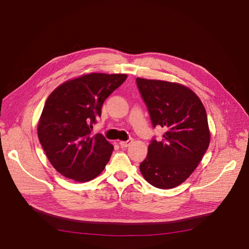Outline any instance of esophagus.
<instances>
[{
  "label": "esophagus",
  "mask_w": 249,
  "mask_h": 249,
  "mask_svg": "<svg viewBox=\"0 0 249 249\" xmlns=\"http://www.w3.org/2000/svg\"><path fill=\"white\" fill-rule=\"evenodd\" d=\"M132 142H133V139L131 138V139H127L126 141H120L119 142V145L122 146V147H124V148H125L127 146H130L132 144Z\"/></svg>",
  "instance_id": "obj_1"
}]
</instances>
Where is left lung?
I'll list each match as a JSON object with an SVG mask.
<instances>
[{"label":"left lung","instance_id":"8db88e82","mask_svg":"<svg viewBox=\"0 0 249 249\" xmlns=\"http://www.w3.org/2000/svg\"><path fill=\"white\" fill-rule=\"evenodd\" d=\"M136 83L153 126L166 131L161 141H150L140 171L150 185L171 189L191 176L207 152V112L199 97L178 83L141 78Z\"/></svg>","mask_w":249,"mask_h":249}]
</instances>
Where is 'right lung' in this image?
<instances>
[{
	"label": "right lung",
	"mask_w": 249,
	"mask_h": 249,
	"mask_svg": "<svg viewBox=\"0 0 249 249\" xmlns=\"http://www.w3.org/2000/svg\"><path fill=\"white\" fill-rule=\"evenodd\" d=\"M126 77L85 74L63 83L48 97L37 133L53 167L65 178L88 182L109 162L114 147L102 134L91 136V129L104 102Z\"/></svg>",
	"instance_id": "1"
}]
</instances>
